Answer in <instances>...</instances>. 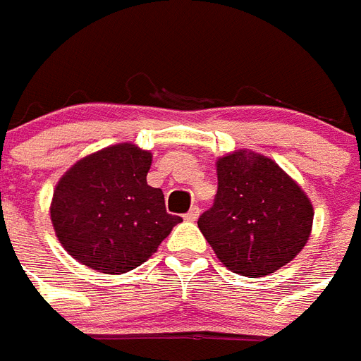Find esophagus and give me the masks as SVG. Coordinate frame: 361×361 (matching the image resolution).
Instances as JSON below:
<instances>
[{"instance_id": "34e87169", "label": "esophagus", "mask_w": 361, "mask_h": 361, "mask_svg": "<svg viewBox=\"0 0 361 361\" xmlns=\"http://www.w3.org/2000/svg\"><path fill=\"white\" fill-rule=\"evenodd\" d=\"M183 218H185V220H188V221H195V220H197V218H199V207L191 208V210H189L188 214L183 216Z\"/></svg>"}]
</instances>
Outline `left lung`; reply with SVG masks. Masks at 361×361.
<instances>
[{"instance_id": "obj_1", "label": "left lung", "mask_w": 361, "mask_h": 361, "mask_svg": "<svg viewBox=\"0 0 361 361\" xmlns=\"http://www.w3.org/2000/svg\"><path fill=\"white\" fill-rule=\"evenodd\" d=\"M218 193L199 229L233 274L264 277L289 264L308 243L314 208L289 173L252 151L216 162Z\"/></svg>"}]
</instances>
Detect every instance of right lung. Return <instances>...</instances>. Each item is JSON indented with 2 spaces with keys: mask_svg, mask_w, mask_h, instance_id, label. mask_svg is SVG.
<instances>
[{
  "mask_svg": "<svg viewBox=\"0 0 361 361\" xmlns=\"http://www.w3.org/2000/svg\"><path fill=\"white\" fill-rule=\"evenodd\" d=\"M153 154L118 143L78 160L53 191L51 221L68 255L101 274L137 268L166 239L180 216L147 183Z\"/></svg>",
  "mask_w": 361,
  "mask_h": 361,
  "instance_id": "1",
  "label": "right lung"
}]
</instances>
